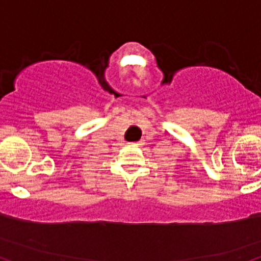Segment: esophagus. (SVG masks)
I'll return each mask as SVG.
<instances>
[{
  "mask_svg": "<svg viewBox=\"0 0 261 261\" xmlns=\"http://www.w3.org/2000/svg\"><path fill=\"white\" fill-rule=\"evenodd\" d=\"M133 144V145H140V141H136V143H130Z\"/></svg>",
  "mask_w": 261,
  "mask_h": 261,
  "instance_id": "esophagus-1",
  "label": "esophagus"
}]
</instances>
